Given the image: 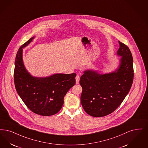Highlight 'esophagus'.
<instances>
[{
  "instance_id": "1",
  "label": "esophagus",
  "mask_w": 148,
  "mask_h": 148,
  "mask_svg": "<svg viewBox=\"0 0 148 148\" xmlns=\"http://www.w3.org/2000/svg\"><path fill=\"white\" fill-rule=\"evenodd\" d=\"M75 80H76V83L77 84H79V81H80V77L79 75H77L75 77Z\"/></svg>"
}]
</instances>
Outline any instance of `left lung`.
Here are the masks:
<instances>
[{"label": "left lung", "mask_w": 148, "mask_h": 148, "mask_svg": "<svg viewBox=\"0 0 148 148\" xmlns=\"http://www.w3.org/2000/svg\"><path fill=\"white\" fill-rule=\"evenodd\" d=\"M119 44L117 54L121 58L116 69L105 74L86 70L80 77L81 103L85 111L92 117H103L112 113L132 86L134 77L132 55L125 45L119 41Z\"/></svg>", "instance_id": "obj_1"}]
</instances>
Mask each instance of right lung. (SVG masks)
Returning <instances> with one entry per match:
<instances>
[{
	"label": "right lung",
	"instance_id": "add662e5",
	"mask_svg": "<svg viewBox=\"0 0 148 148\" xmlns=\"http://www.w3.org/2000/svg\"><path fill=\"white\" fill-rule=\"evenodd\" d=\"M31 37L19 48L15 61L14 83L18 95L31 111L49 116L58 112L68 90L75 84V73L54 74L47 77L32 76L24 65L23 48L35 38Z\"/></svg>",
	"mask_w": 148,
	"mask_h": 148
}]
</instances>
